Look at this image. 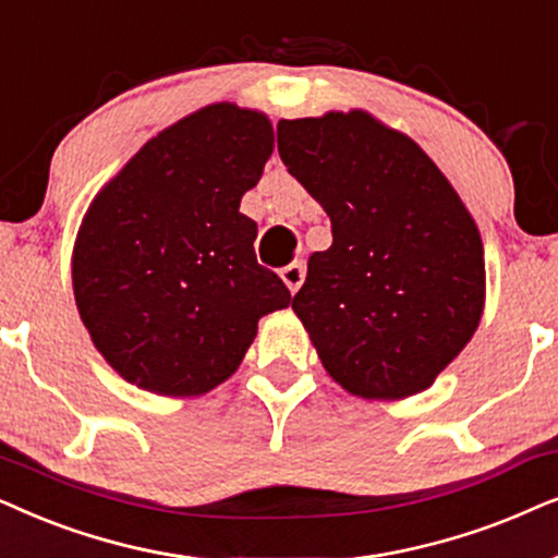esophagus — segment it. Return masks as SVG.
<instances>
[{
    "label": "esophagus",
    "instance_id": "esophagus-1",
    "mask_svg": "<svg viewBox=\"0 0 558 558\" xmlns=\"http://www.w3.org/2000/svg\"><path fill=\"white\" fill-rule=\"evenodd\" d=\"M280 278H283V283L288 286V291L295 293L303 283V278H306V270H303L301 263H291L286 265L283 270H280Z\"/></svg>",
    "mask_w": 558,
    "mask_h": 558
}]
</instances>
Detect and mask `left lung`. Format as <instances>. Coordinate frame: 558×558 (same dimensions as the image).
<instances>
[{"label":"left lung","mask_w":558,"mask_h":558,"mask_svg":"<svg viewBox=\"0 0 558 558\" xmlns=\"http://www.w3.org/2000/svg\"><path fill=\"white\" fill-rule=\"evenodd\" d=\"M288 173L331 219L293 311L324 367L360 398L426 390L485 303L477 225L434 160L367 111L280 119Z\"/></svg>","instance_id":"8db88e82"}]
</instances>
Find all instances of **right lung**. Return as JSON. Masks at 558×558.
I'll return each mask as SVG.
<instances>
[{
    "label": "right lung",
    "instance_id": "right-lung-1",
    "mask_svg": "<svg viewBox=\"0 0 558 558\" xmlns=\"http://www.w3.org/2000/svg\"><path fill=\"white\" fill-rule=\"evenodd\" d=\"M272 153L259 111L211 104L153 137L86 211L73 250L81 322L104 360L158 396L225 383L291 291L240 214Z\"/></svg>",
    "mask_w": 558,
    "mask_h": 558
}]
</instances>
